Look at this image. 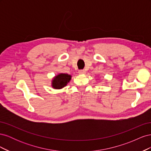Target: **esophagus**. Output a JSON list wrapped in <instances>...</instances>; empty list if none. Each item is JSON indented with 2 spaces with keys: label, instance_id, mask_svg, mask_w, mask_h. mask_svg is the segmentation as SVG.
Instances as JSON below:
<instances>
[{
  "label": "esophagus",
  "instance_id": "1",
  "mask_svg": "<svg viewBox=\"0 0 151 151\" xmlns=\"http://www.w3.org/2000/svg\"><path fill=\"white\" fill-rule=\"evenodd\" d=\"M79 74H81V75H84L86 74V70H79Z\"/></svg>",
  "mask_w": 151,
  "mask_h": 151
}]
</instances>
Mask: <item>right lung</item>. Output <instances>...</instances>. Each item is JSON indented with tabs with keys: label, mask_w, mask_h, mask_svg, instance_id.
Segmentation results:
<instances>
[{
	"label": "right lung",
	"mask_w": 151,
	"mask_h": 151,
	"mask_svg": "<svg viewBox=\"0 0 151 151\" xmlns=\"http://www.w3.org/2000/svg\"><path fill=\"white\" fill-rule=\"evenodd\" d=\"M72 76L68 74L60 73L53 77L52 80V87L55 89H60L65 87L71 80Z\"/></svg>",
	"instance_id": "add662e5"
}]
</instances>
